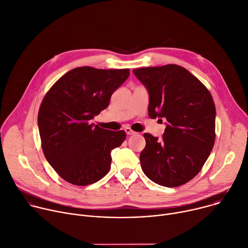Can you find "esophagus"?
<instances>
[{"label": "esophagus", "mask_w": 248, "mask_h": 248, "mask_svg": "<svg viewBox=\"0 0 248 248\" xmlns=\"http://www.w3.org/2000/svg\"><path fill=\"white\" fill-rule=\"evenodd\" d=\"M124 131L126 132L127 136H131V134L134 133V131H133L130 127H125V128H124Z\"/></svg>", "instance_id": "esophagus-1"}]
</instances>
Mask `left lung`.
Masks as SVG:
<instances>
[{
	"mask_svg": "<svg viewBox=\"0 0 248 248\" xmlns=\"http://www.w3.org/2000/svg\"><path fill=\"white\" fill-rule=\"evenodd\" d=\"M146 88L150 119L166 120L162 139L144 133L140 159L144 174L164 187L181 186L202 169L215 143L216 107L209 90L184 67L133 69Z\"/></svg>",
	"mask_w": 248,
	"mask_h": 248,
	"instance_id": "8db88e82",
	"label": "left lung"
}]
</instances>
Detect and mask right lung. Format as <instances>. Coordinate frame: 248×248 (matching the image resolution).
I'll return each mask as SVG.
<instances>
[{
  "instance_id": "obj_1",
  "label": "right lung",
  "mask_w": 248,
  "mask_h": 248,
  "mask_svg": "<svg viewBox=\"0 0 248 248\" xmlns=\"http://www.w3.org/2000/svg\"><path fill=\"white\" fill-rule=\"evenodd\" d=\"M128 76L129 69L78 67L43 98L37 117L41 147L65 181L87 186L108 172L110 152L122 145L125 132L104 129L90 121L108 108L110 96Z\"/></svg>"
}]
</instances>
